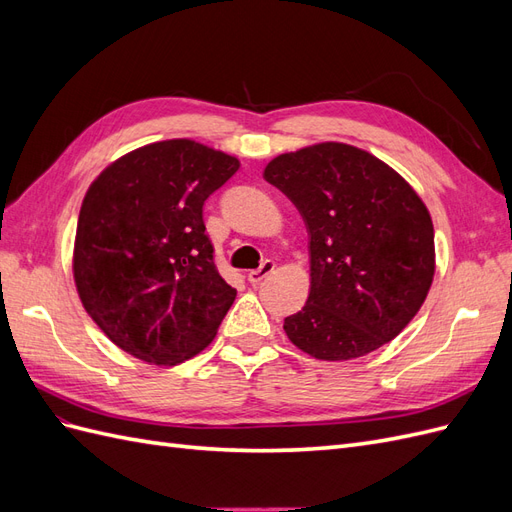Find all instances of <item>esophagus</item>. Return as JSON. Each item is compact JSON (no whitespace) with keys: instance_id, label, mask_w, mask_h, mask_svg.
Segmentation results:
<instances>
[{"instance_id":"1","label":"esophagus","mask_w":512,"mask_h":512,"mask_svg":"<svg viewBox=\"0 0 512 512\" xmlns=\"http://www.w3.org/2000/svg\"><path fill=\"white\" fill-rule=\"evenodd\" d=\"M273 269H275V262H273V260H265L258 269H254V271L247 273V280H250V284H254V286H256V284H260L262 280H265L267 275H271V273H273Z\"/></svg>"}]
</instances>
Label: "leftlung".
I'll list each match as a JSON object with an SVG mask.
<instances>
[{"label": "left lung", "mask_w": 512, "mask_h": 512, "mask_svg": "<svg viewBox=\"0 0 512 512\" xmlns=\"http://www.w3.org/2000/svg\"><path fill=\"white\" fill-rule=\"evenodd\" d=\"M265 179L303 215L309 297L284 320L320 361L359 359L389 344L425 303L436 271L431 215L399 173L346 143L273 158Z\"/></svg>", "instance_id": "8db88e82"}]
</instances>
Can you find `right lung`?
Here are the masks:
<instances>
[{
  "label": "right lung",
  "instance_id": "right-lung-1",
  "mask_svg": "<svg viewBox=\"0 0 512 512\" xmlns=\"http://www.w3.org/2000/svg\"><path fill=\"white\" fill-rule=\"evenodd\" d=\"M239 160L190 138L151 143L106 166L83 198L74 284L115 346L151 365L205 350L237 290L205 232V200Z\"/></svg>",
  "mask_w": 512,
  "mask_h": 512
}]
</instances>
